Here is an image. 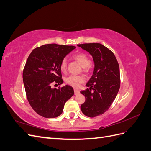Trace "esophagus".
Here are the masks:
<instances>
[{"instance_id": "1", "label": "esophagus", "mask_w": 151, "mask_h": 151, "mask_svg": "<svg viewBox=\"0 0 151 151\" xmlns=\"http://www.w3.org/2000/svg\"><path fill=\"white\" fill-rule=\"evenodd\" d=\"M79 93H80V91H79V89H74V94H75V95H77V94H79Z\"/></svg>"}]
</instances>
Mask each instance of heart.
Listing matches in <instances>:
<instances>
[{"label": "heart", "instance_id": "heart-1", "mask_svg": "<svg viewBox=\"0 0 151 151\" xmlns=\"http://www.w3.org/2000/svg\"><path fill=\"white\" fill-rule=\"evenodd\" d=\"M73 58L80 63L81 65L83 67L84 71L87 72L89 70L91 60L89 57L86 54L84 53H76L73 56ZM67 63L66 58H63L60 64L61 71L63 72H65L67 70ZM84 80L85 79L83 76L71 75L67 77L65 79V82L68 85L74 87V88H77L82 83H83Z\"/></svg>", "mask_w": 151, "mask_h": 151}]
</instances>
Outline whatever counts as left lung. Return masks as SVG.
Listing matches in <instances>:
<instances>
[{
	"instance_id": "1",
	"label": "left lung",
	"mask_w": 151,
	"mask_h": 151,
	"mask_svg": "<svg viewBox=\"0 0 151 151\" xmlns=\"http://www.w3.org/2000/svg\"><path fill=\"white\" fill-rule=\"evenodd\" d=\"M77 46L88 52L94 63L93 76L86 84L89 89L81 91L86 98L81 106V111L84 115L93 118L106 112L116 96L120 86L119 65L114 53L101 44Z\"/></svg>"
}]
</instances>
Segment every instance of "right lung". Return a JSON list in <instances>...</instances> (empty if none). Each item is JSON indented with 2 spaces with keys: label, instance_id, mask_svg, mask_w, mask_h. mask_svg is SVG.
Listing matches in <instances>:
<instances>
[{
  "label": "right lung",
  "instance_id": "1",
  "mask_svg": "<svg viewBox=\"0 0 151 151\" xmlns=\"http://www.w3.org/2000/svg\"><path fill=\"white\" fill-rule=\"evenodd\" d=\"M74 46L47 44L35 48L30 53L22 77L27 99L38 115L55 118L63 112L65 103L74 94L71 86L52 88L53 84L63 83L60 64Z\"/></svg>",
  "mask_w": 151,
  "mask_h": 151
}]
</instances>
